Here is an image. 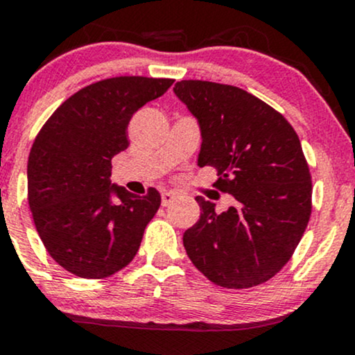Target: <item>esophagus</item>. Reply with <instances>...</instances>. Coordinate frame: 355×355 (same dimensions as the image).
<instances>
[{
  "label": "esophagus",
  "mask_w": 355,
  "mask_h": 355,
  "mask_svg": "<svg viewBox=\"0 0 355 355\" xmlns=\"http://www.w3.org/2000/svg\"><path fill=\"white\" fill-rule=\"evenodd\" d=\"M173 198H175V195L172 193V191H164V193H162V205L168 207L170 203L173 202Z\"/></svg>",
  "instance_id": "34e87169"
}]
</instances>
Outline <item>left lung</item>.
I'll return each mask as SVG.
<instances>
[{
  "mask_svg": "<svg viewBox=\"0 0 355 355\" xmlns=\"http://www.w3.org/2000/svg\"><path fill=\"white\" fill-rule=\"evenodd\" d=\"M175 95L198 120V165L235 205L217 214L197 197L200 218L183 234L191 263L210 282L248 288L267 282L299 245L312 211V180L295 130L266 101L232 85L182 80Z\"/></svg>",
  "mask_w": 355,
  "mask_h": 355,
  "instance_id": "left-lung-1",
  "label": "left lung"
}]
</instances>
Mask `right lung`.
<instances>
[{"label":"right lung","instance_id":"right-lung-1","mask_svg":"<svg viewBox=\"0 0 355 355\" xmlns=\"http://www.w3.org/2000/svg\"><path fill=\"white\" fill-rule=\"evenodd\" d=\"M170 78L115 76L81 88L40 130L28 158V203L48 254L81 279H105L137 255L162 198L113 185L112 158L128 148L138 108Z\"/></svg>","mask_w":355,"mask_h":355}]
</instances>
